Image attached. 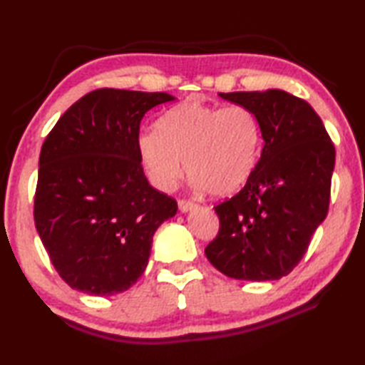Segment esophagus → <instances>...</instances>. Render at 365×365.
Wrapping results in <instances>:
<instances>
[{
	"mask_svg": "<svg viewBox=\"0 0 365 365\" xmlns=\"http://www.w3.org/2000/svg\"><path fill=\"white\" fill-rule=\"evenodd\" d=\"M195 207V202L193 201H188V200H178V209H180L182 212H188L191 209Z\"/></svg>",
	"mask_w": 365,
	"mask_h": 365,
	"instance_id": "esophagus-1",
	"label": "esophagus"
}]
</instances>
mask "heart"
<instances>
[{
  "instance_id": "b5f03b06",
  "label": "heart",
  "mask_w": 365,
  "mask_h": 365,
  "mask_svg": "<svg viewBox=\"0 0 365 365\" xmlns=\"http://www.w3.org/2000/svg\"><path fill=\"white\" fill-rule=\"evenodd\" d=\"M262 145L259 117L243 104H206L188 98L165 110L156 130L138 135L141 163L160 190L175 187L183 163L196 187L230 196L250 180Z\"/></svg>"
}]
</instances>
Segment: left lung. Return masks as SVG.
<instances>
[{"label": "left lung", "instance_id": "obj_1", "mask_svg": "<svg viewBox=\"0 0 365 365\" xmlns=\"http://www.w3.org/2000/svg\"><path fill=\"white\" fill-rule=\"evenodd\" d=\"M219 95L255 110L264 148L240 193L214 207L220 228L206 257L230 279L279 280L329 212L335 146L311 104L287 91Z\"/></svg>", "mask_w": 365, "mask_h": 365}]
</instances>
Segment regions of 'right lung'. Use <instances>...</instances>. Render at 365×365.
Returning a JSON list of instances; mask_svg holds the SVG:
<instances>
[{
	"label": "right lung",
	"instance_id": "add662e5",
	"mask_svg": "<svg viewBox=\"0 0 365 365\" xmlns=\"http://www.w3.org/2000/svg\"><path fill=\"white\" fill-rule=\"evenodd\" d=\"M175 98L100 88L61 115L41 146L34 219L54 269L78 292L130 288L177 201L146 180L137 140L148 110Z\"/></svg>",
	"mask_w": 365,
	"mask_h": 365
}]
</instances>
